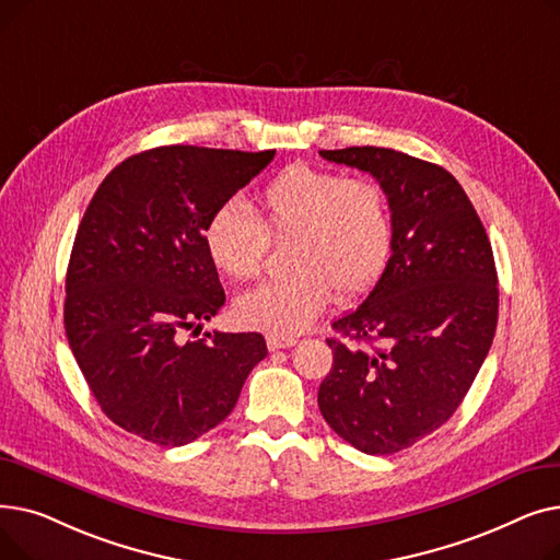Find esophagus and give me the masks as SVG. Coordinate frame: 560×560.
I'll use <instances>...</instances> for the list:
<instances>
[{
	"label": "esophagus",
	"instance_id": "esophagus-1",
	"mask_svg": "<svg viewBox=\"0 0 560 560\" xmlns=\"http://www.w3.org/2000/svg\"><path fill=\"white\" fill-rule=\"evenodd\" d=\"M265 342H268V349L270 351H277V349H288V347H292L298 342V338H292V336H275V334H270L268 338H265Z\"/></svg>",
	"mask_w": 560,
	"mask_h": 560
}]
</instances>
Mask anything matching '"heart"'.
<instances>
[{
  "label": "heart",
  "instance_id": "obj_1",
  "mask_svg": "<svg viewBox=\"0 0 560 560\" xmlns=\"http://www.w3.org/2000/svg\"><path fill=\"white\" fill-rule=\"evenodd\" d=\"M258 218L226 199L203 229L215 268L249 281L262 272L270 238H290V277L245 292L235 317L249 329L292 336L308 329L338 292L354 302L384 277L393 252L388 197L368 176H342L304 163L279 170L256 197Z\"/></svg>",
  "mask_w": 560,
  "mask_h": 560
}]
</instances>
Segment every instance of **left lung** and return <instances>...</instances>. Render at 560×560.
Masks as SVG:
<instances>
[{
    "label": "left lung",
    "instance_id": "obj_1",
    "mask_svg": "<svg viewBox=\"0 0 560 560\" xmlns=\"http://www.w3.org/2000/svg\"><path fill=\"white\" fill-rule=\"evenodd\" d=\"M370 172L393 215V256L365 302L327 340L319 384L327 424L365 454H395L443 427L479 374L497 329L499 290L488 233L454 176L386 147L322 150Z\"/></svg>",
    "mask_w": 560,
    "mask_h": 560
}]
</instances>
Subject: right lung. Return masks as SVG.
<instances>
[{"label": "right lung", "mask_w": 560, "mask_h": 560, "mask_svg": "<svg viewBox=\"0 0 560 560\" xmlns=\"http://www.w3.org/2000/svg\"><path fill=\"white\" fill-rule=\"evenodd\" d=\"M272 159L154 147L113 167L83 213L66 277L68 342L108 420L147 443L182 447L218 427L268 357L260 334H184L224 304L206 222Z\"/></svg>", "instance_id": "obj_1"}]
</instances>
